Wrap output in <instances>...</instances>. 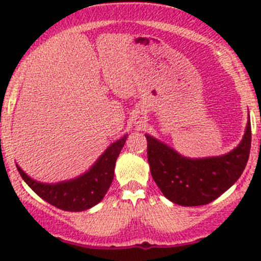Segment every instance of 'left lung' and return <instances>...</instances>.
<instances>
[{
  "label": "left lung",
  "mask_w": 261,
  "mask_h": 261,
  "mask_svg": "<svg viewBox=\"0 0 261 261\" xmlns=\"http://www.w3.org/2000/svg\"><path fill=\"white\" fill-rule=\"evenodd\" d=\"M147 160L151 174L169 201L181 206L207 205L238 180L249 158L250 118L239 145L221 155L189 158L151 135Z\"/></svg>",
  "instance_id": "left-lung-1"
}]
</instances>
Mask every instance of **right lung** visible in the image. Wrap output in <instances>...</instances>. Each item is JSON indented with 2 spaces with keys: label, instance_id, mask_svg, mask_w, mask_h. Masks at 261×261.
<instances>
[{
  "label": "right lung",
  "instance_id": "1",
  "mask_svg": "<svg viewBox=\"0 0 261 261\" xmlns=\"http://www.w3.org/2000/svg\"><path fill=\"white\" fill-rule=\"evenodd\" d=\"M126 139L127 135H124L113 142L91 168L70 180L41 182L31 178L18 164L16 166L23 180L46 202L64 211H85L99 203L112 185L116 160Z\"/></svg>",
  "mask_w": 261,
  "mask_h": 261
}]
</instances>
